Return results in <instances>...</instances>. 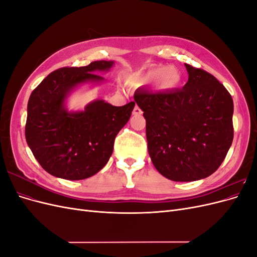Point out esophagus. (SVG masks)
<instances>
[{
    "instance_id": "1",
    "label": "esophagus",
    "mask_w": 257,
    "mask_h": 257,
    "mask_svg": "<svg viewBox=\"0 0 257 257\" xmlns=\"http://www.w3.org/2000/svg\"><path fill=\"white\" fill-rule=\"evenodd\" d=\"M142 113H143V111H142L141 108H139L138 106H135V107H134V110H133V114L139 115V114H142Z\"/></svg>"
}]
</instances>
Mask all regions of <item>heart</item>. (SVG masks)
<instances>
[{"instance_id": "obj_1", "label": "heart", "mask_w": 257, "mask_h": 257, "mask_svg": "<svg viewBox=\"0 0 257 257\" xmlns=\"http://www.w3.org/2000/svg\"><path fill=\"white\" fill-rule=\"evenodd\" d=\"M182 77L178 69L172 66L158 65L148 69L143 75L133 77L128 83L133 88H139L146 84L158 82L163 90H173L181 83Z\"/></svg>"}]
</instances>
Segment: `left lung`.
<instances>
[{
	"instance_id": "obj_1",
	"label": "left lung",
	"mask_w": 257,
	"mask_h": 257,
	"mask_svg": "<svg viewBox=\"0 0 257 257\" xmlns=\"http://www.w3.org/2000/svg\"><path fill=\"white\" fill-rule=\"evenodd\" d=\"M182 89L136 90L144 111L148 151L154 167L169 180L189 182L212 175L234 138V103L226 88L204 69L184 64Z\"/></svg>"
}]
</instances>
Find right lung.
Here are the masks:
<instances>
[{"mask_svg": "<svg viewBox=\"0 0 257 257\" xmlns=\"http://www.w3.org/2000/svg\"><path fill=\"white\" fill-rule=\"evenodd\" d=\"M113 61L63 67L50 73L31 93L26 139L41 166L66 180H82L98 173L111 157L114 138L130 120L135 103L112 106L95 99L80 111H68L65 102L78 85L100 83L95 72H108Z\"/></svg>", "mask_w": 257, "mask_h": 257, "instance_id": "obj_1", "label": "right lung"}]
</instances>
